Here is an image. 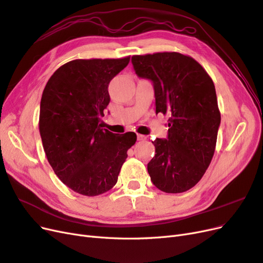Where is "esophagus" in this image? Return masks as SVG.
Here are the masks:
<instances>
[{
  "label": "esophagus",
  "instance_id": "34e87169",
  "mask_svg": "<svg viewBox=\"0 0 263 263\" xmlns=\"http://www.w3.org/2000/svg\"><path fill=\"white\" fill-rule=\"evenodd\" d=\"M137 139H138V140H146V139H147V137H146V136H144V135H140V134H138V135H137Z\"/></svg>",
  "mask_w": 263,
  "mask_h": 263
}]
</instances>
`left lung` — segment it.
Segmentation results:
<instances>
[{
	"label": "left lung",
	"mask_w": 263,
	"mask_h": 263,
	"mask_svg": "<svg viewBox=\"0 0 263 263\" xmlns=\"http://www.w3.org/2000/svg\"><path fill=\"white\" fill-rule=\"evenodd\" d=\"M132 62L136 74L154 84L156 113L170 116L168 137L153 141L150 179L162 192H185L202 179L216 147L220 113L213 80L179 52L133 55Z\"/></svg>",
	"instance_id": "left-lung-1"
}]
</instances>
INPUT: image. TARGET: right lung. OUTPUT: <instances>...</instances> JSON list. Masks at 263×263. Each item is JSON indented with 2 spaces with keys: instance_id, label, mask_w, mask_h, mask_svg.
<instances>
[{
  "instance_id": "right-lung-1",
  "label": "right lung",
  "mask_w": 263,
  "mask_h": 263,
  "mask_svg": "<svg viewBox=\"0 0 263 263\" xmlns=\"http://www.w3.org/2000/svg\"><path fill=\"white\" fill-rule=\"evenodd\" d=\"M121 59H77L54 71L41 101L39 133L57 177L74 192L97 196L117 182L136 134L102 129L108 84L128 65Z\"/></svg>"
}]
</instances>
